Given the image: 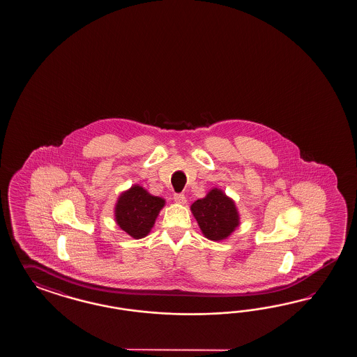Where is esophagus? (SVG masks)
Listing matches in <instances>:
<instances>
[{
    "mask_svg": "<svg viewBox=\"0 0 357 357\" xmlns=\"http://www.w3.org/2000/svg\"><path fill=\"white\" fill-rule=\"evenodd\" d=\"M174 200H175V203H178V204H185V202H187L184 194L174 195Z\"/></svg>",
    "mask_w": 357,
    "mask_h": 357,
    "instance_id": "34e87169",
    "label": "esophagus"
}]
</instances>
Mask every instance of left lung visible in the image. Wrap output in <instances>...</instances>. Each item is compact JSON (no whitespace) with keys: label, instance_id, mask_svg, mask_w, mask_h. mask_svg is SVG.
Instances as JSON below:
<instances>
[{"label":"left lung","instance_id":"1","mask_svg":"<svg viewBox=\"0 0 357 357\" xmlns=\"http://www.w3.org/2000/svg\"><path fill=\"white\" fill-rule=\"evenodd\" d=\"M191 211L203 234L212 241L229 237L239 224L234 202L218 188L209 191L204 199L196 200Z\"/></svg>","mask_w":357,"mask_h":357}]
</instances>
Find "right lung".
I'll return each instance as SVG.
<instances>
[{"label":"right lung","mask_w":357,"mask_h":357,"mask_svg":"<svg viewBox=\"0 0 357 357\" xmlns=\"http://www.w3.org/2000/svg\"><path fill=\"white\" fill-rule=\"evenodd\" d=\"M163 206V199L153 196L140 185H133L120 195L115 218L127 234L139 239L148 236Z\"/></svg>","instance_id":"add662e5"}]
</instances>
